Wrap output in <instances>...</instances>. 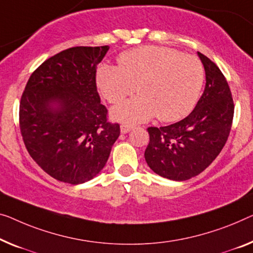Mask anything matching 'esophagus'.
I'll return each mask as SVG.
<instances>
[{
	"instance_id": "34e87169",
	"label": "esophagus",
	"mask_w": 253,
	"mask_h": 253,
	"mask_svg": "<svg viewBox=\"0 0 253 253\" xmlns=\"http://www.w3.org/2000/svg\"><path fill=\"white\" fill-rule=\"evenodd\" d=\"M131 129H133V126L129 125V124H123V125L120 126V131H122L123 134L129 133Z\"/></svg>"
}]
</instances>
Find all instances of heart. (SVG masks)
Here are the masks:
<instances>
[{
  "instance_id": "heart-1",
  "label": "heart",
  "mask_w": 253,
  "mask_h": 253,
  "mask_svg": "<svg viewBox=\"0 0 253 253\" xmlns=\"http://www.w3.org/2000/svg\"><path fill=\"white\" fill-rule=\"evenodd\" d=\"M205 71L199 59L174 48L143 45L123 52L118 66L102 65L96 84L105 100L119 103L134 93L139 95L112 110L120 122L141 123L153 118L175 122L185 117L197 103Z\"/></svg>"
}]
</instances>
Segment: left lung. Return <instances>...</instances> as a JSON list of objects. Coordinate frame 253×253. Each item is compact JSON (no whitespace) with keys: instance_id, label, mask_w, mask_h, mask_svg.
Masks as SVG:
<instances>
[{"instance_id":"1","label":"left lung","mask_w":253,"mask_h":253,"mask_svg":"<svg viewBox=\"0 0 253 253\" xmlns=\"http://www.w3.org/2000/svg\"><path fill=\"white\" fill-rule=\"evenodd\" d=\"M206 71V87L186 118L165 127H149L146 164L161 177L186 180L202 172L223 150L231 131L234 103L219 68L198 52Z\"/></svg>"}]
</instances>
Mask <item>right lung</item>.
<instances>
[{
  "label": "right lung",
  "instance_id": "1",
  "mask_svg": "<svg viewBox=\"0 0 253 253\" xmlns=\"http://www.w3.org/2000/svg\"><path fill=\"white\" fill-rule=\"evenodd\" d=\"M104 46L70 47L44 61L29 77L19 108L30 157L60 182L82 184L102 170L120 134L108 122L96 89Z\"/></svg>",
  "mask_w": 253,
  "mask_h": 253
}]
</instances>
